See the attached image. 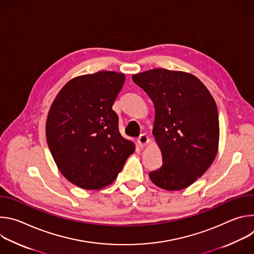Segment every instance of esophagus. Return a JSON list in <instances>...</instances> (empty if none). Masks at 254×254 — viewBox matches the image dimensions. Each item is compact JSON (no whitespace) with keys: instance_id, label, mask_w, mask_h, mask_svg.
<instances>
[{"instance_id":"esophagus-1","label":"esophagus","mask_w":254,"mask_h":254,"mask_svg":"<svg viewBox=\"0 0 254 254\" xmlns=\"http://www.w3.org/2000/svg\"><path fill=\"white\" fill-rule=\"evenodd\" d=\"M149 141H150V138H149V136H148L146 133L140 134V135L138 136V138H137V143H138V146H139L140 148L146 147L147 144L149 143Z\"/></svg>"}]
</instances>
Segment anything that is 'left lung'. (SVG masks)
<instances>
[{
	"mask_svg": "<svg viewBox=\"0 0 254 254\" xmlns=\"http://www.w3.org/2000/svg\"><path fill=\"white\" fill-rule=\"evenodd\" d=\"M131 78L155 106L153 134L163 165L150 172L151 181L167 191L189 187L218 152L219 120L213 96L200 79L183 71L157 68Z\"/></svg>",
	"mask_w": 254,
	"mask_h": 254,
	"instance_id": "obj_1",
	"label": "left lung"
}]
</instances>
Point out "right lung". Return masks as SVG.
I'll use <instances>...</instances> for the list:
<instances>
[{
	"mask_svg": "<svg viewBox=\"0 0 254 254\" xmlns=\"http://www.w3.org/2000/svg\"><path fill=\"white\" fill-rule=\"evenodd\" d=\"M126 75L99 71L69 80L55 97L46 122L51 155L61 174L79 188L112 184L135 146L122 136L113 110Z\"/></svg>",
	"mask_w": 254,
	"mask_h": 254,
	"instance_id": "obj_1",
	"label": "right lung"
}]
</instances>
